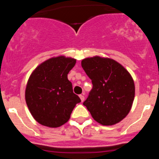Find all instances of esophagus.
<instances>
[{
  "mask_svg": "<svg viewBox=\"0 0 159 159\" xmlns=\"http://www.w3.org/2000/svg\"><path fill=\"white\" fill-rule=\"evenodd\" d=\"M80 98L81 102H84V95H80Z\"/></svg>",
  "mask_w": 159,
  "mask_h": 159,
  "instance_id": "esophagus-1",
  "label": "esophagus"
}]
</instances>
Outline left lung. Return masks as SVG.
Wrapping results in <instances>:
<instances>
[{
    "label": "left lung",
    "mask_w": 159,
    "mask_h": 159,
    "mask_svg": "<svg viewBox=\"0 0 159 159\" xmlns=\"http://www.w3.org/2000/svg\"><path fill=\"white\" fill-rule=\"evenodd\" d=\"M81 65L93 84L84 102L92 118L103 126L122 121L134 99V83L129 71L113 59L99 56L84 59Z\"/></svg>",
    "instance_id": "1"
}]
</instances>
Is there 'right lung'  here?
<instances>
[{"label":"right lung","mask_w":159,"mask_h":159,"mask_svg":"<svg viewBox=\"0 0 159 159\" xmlns=\"http://www.w3.org/2000/svg\"><path fill=\"white\" fill-rule=\"evenodd\" d=\"M76 60L60 56L43 61L33 70L25 88V101L32 117L45 127L56 128L69 120L80 102L73 93L67 74Z\"/></svg>","instance_id":"add662e5"}]
</instances>
